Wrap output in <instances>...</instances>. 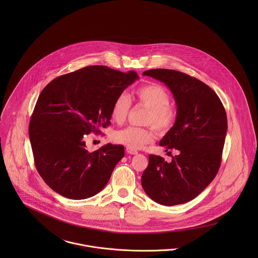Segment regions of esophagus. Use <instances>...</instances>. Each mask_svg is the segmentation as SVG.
<instances>
[{
    "label": "esophagus",
    "instance_id": "obj_1",
    "mask_svg": "<svg viewBox=\"0 0 258 258\" xmlns=\"http://www.w3.org/2000/svg\"><path fill=\"white\" fill-rule=\"evenodd\" d=\"M126 151H127V153H128V154H130V155H136V154H138V151H137V150H134V149L127 148V149H126Z\"/></svg>",
    "mask_w": 258,
    "mask_h": 258
}]
</instances>
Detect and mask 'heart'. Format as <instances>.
Masks as SVG:
<instances>
[{"mask_svg": "<svg viewBox=\"0 0 258 258\" xmlns=\"http://www.w3.org/2000/svg\"><path fill=\"white\" fill-rule=\"evenodd\" d=\"M134 98L149 108L145 118L146 124H152L159 131L169 130L175 123L177 114L170 107L171 97L168 91L158 84H148L139 87L133 93ZM131 108L130 97L119 94L113 101L111 117L117 123H122ZM154 139L153 131L148 127L127 126L113 134V140L130 149H140Z\"/></svg>", "mask_w": 258, "mask_h": 258, "instance_id": "b5f03b06", "label": "heart"}]
</instances>
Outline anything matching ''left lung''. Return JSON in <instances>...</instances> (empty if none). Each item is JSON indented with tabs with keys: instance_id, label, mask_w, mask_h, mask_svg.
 Listing matches in <instances>:
<instances>
[{
	"instance_id": "obj_1",
	"label": "left lung",
	"mask_w": 258,
	"mask_h": 258,
	"mask_svg": "<svg viewBox=\"0 0 258 258\" xmlns=\"http://www.w3.org/2000/svg\"><path fill=\"white\" fill-rule=\"evenodd\" d=\"M143 74L165 83L174 95L176 121L159 145L178 153L170 163L149 155L141 184L160 205L185 204L198 197L219 172L227 130L226 113L217 93L195 77L165 69Z\"/></svg>"
}]
</instances>
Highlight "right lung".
<instances>
[{
  "label": "right lung",
  "mask_w": 258,
  "mask_h": 258,
  "mask_svg": "<svg viewBox=\"0 0 258 258\" xmlns=\"http://www.w3.org/2000/svg\"><path fill=\"white\" fill-rule=\"evenodd\" d=\"M139 78L91 66L50 81L37 98L29 136L38 174L60 196L83 200L98 194L124 157L122 145L86 149L84 137L110 125L114 99Z\"/></svg>",
  "instance_id": "right-lung-1"
}]
</instances>
